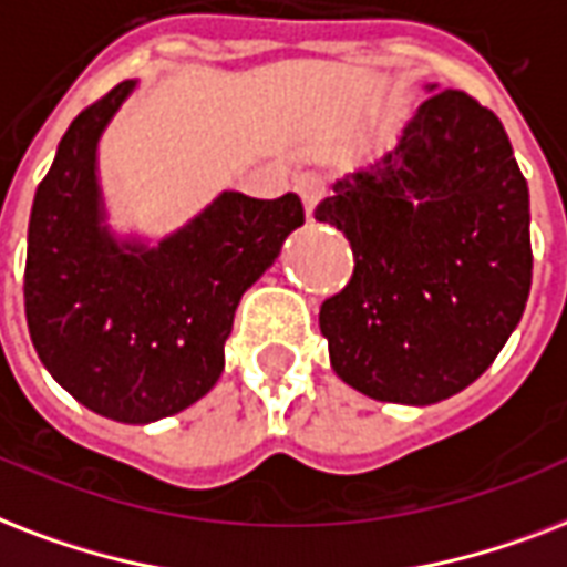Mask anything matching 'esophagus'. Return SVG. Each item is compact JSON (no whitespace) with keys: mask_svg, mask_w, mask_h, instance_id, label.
Instances as JSON below:
<instances>
[{"mask_svg":"<svg viewBox=\"0 0 567 567\" xmlns=\"http://www.w3.org/2000/svg\"><path fill=\"white\" fill-rule=\"evenodd\" d=\"M298 195H301V200H305V209H307V218L313 215L316 204L322 200L324 195V183L322 177H316V174H307V177L298 179Z\"/></svg>","mask_w":567,"mask_h":567,"instance_id":"1","label":"esophagus"}]
</instances>
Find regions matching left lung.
Segmentation results:
<instances>
[{
  "mask_svg": "<svg viewBox=\"0 0 567 567\" xmlns=\"http://www.w3.org/2000/svg\"><path fill=\"white\" fill-rule=\"evenodd\" d=\"M434 90L396 151L316 206L354 254L352 280L319 310L333 372L402 405L480 379L533 284L529 188L506 130L471 94Z\"/></svg>",
  "mask_w": 567,
  "mask_h": 567,
  "instance_id": "1",
  "label": "left lung"
}]
</instances>
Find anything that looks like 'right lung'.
Listing matches in <instances>:
<instances>
[{
	"label": "right lung",
	"instance_id": "1",
	"mask_svg": "<svg viewBox=\"0 0 567 567\" xmlns=\"http://www.w3.org/2000/svg\"><path fill=\"white\" fill-rule=\"evenodd\" d=\"M133 87H112L61 138L34 192L23 296L38 358L70 396L117 423H153L213 390L239 298L305 224V206L292 192H221L156 248L115 239L96 144Z\"/></svg>",
	"mask_w": 567,
	"mask_h": 567
}]
</instances>
